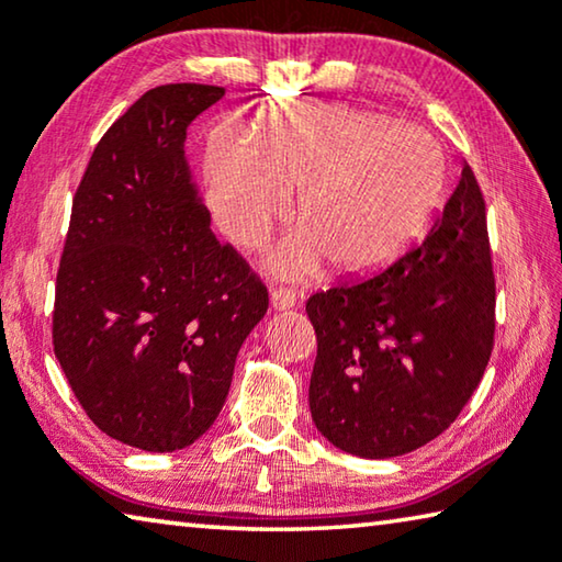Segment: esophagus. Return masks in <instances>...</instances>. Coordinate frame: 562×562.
<instances>
[{
  "mask_svg": "<svg viewBox=\"0 0 562 562\" xmlns=\"http://www.w3.org/2000/svg\"><path fill=\"white\" fill-rule=\"evenodd\" d=\"M270 302H272L274 310H290L297 302V292L292 288H282V284H280V288H272Z\"/></svg>",
  "mask_w": 562,
  "mask_h": 562,
  "instance_id": "esophagus-1",
  "label": "esophagus"
}]
</instances>
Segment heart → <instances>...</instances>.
<instances>
[{
	"label": "heart",
	"mask_w": 562,
	"mask_h": 562,
	"mask_svg": "<svg viewBox=\"0 0 562 562\" xmlns=\"http://www.w3.org/2000/svg\"><path fill=\"white\" fill-rule=\"evenodd\" d=\"M210 207L233 243L255 247L297 192V229L272 257L292 274L323 262L335 278L375 272L420 237L442 200L448 157L430 132L347 104L267 110L243 139L217 130L207 157Z\"/></svg>",
	"instance_id": "1"
}]
</instances>
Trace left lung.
I'll use <instances>...</instances> for the list:
<instances>
[{
  "instance_id": "8db88e82",
  "label": "left lung",
  "mask_w": 562,
  "mask_h": 562,
  "mask_svg": "<svg viewBox=\"0 0 562 562\" xmlns=\"http://www.w3.org/2000/svg\"><path fill=\"white\" fill-rule=\"evenodd\" d=\"M317 335L310 413L350 456L397 458L458 420L495 345L485 198L465 162L420 243L385 270L307 300Z\"/></svg>"
}]
</instances>
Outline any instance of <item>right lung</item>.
Returning <instances> with one entry per match:
<instances>
[{
  "label": "right lung",
  "mask_w": 562,
  "mask_h": 562,
  "mask_svg": "<svg viewBox=\"0 0 562 562\" xmlns=\"http://www.w3.org/2000/svg\"><path fill=\"white\" fill-rule=\"evenodd\" d=\"M215 85L149 89L97 142L72 200L52 345L102 432L172 452L217 420L235 360L270 305L265 282L210 229L184 162Z\"/></svg>",
  "instance_id": "1"
}]
</instances>
